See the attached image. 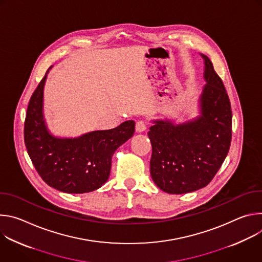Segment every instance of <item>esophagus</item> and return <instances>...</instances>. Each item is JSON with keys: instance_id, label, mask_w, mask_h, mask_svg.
<instances>
[{"instance_id": "obj_1", "label": "esophagus", "mask_w": 262, "mask_h": 262, "mask_svg": "<svg viewBox=\"0 0 262 262\" xmlns=\"http://www.w3.org/2000/svg\"><path fill=\"white\" fill-rule=\"evenodd\" d=\"M146 128H147V125H146V122L143 119L137 121V123H136V130L138 133H142V132L146 130Z\"/></svg>"}]
</instances>
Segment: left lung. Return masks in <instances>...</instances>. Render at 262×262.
Instances as JSON below:
<instances>
[{
  "label": "left lung",
  "mask_w": 262,
  "mask_h": 262,
  "mask_svg": "<svg viewBox=\"0 0 262 262\" xmlns=\"http://www.w3.org/2000/svg\"><path fill=\"white\" fill-rule=\"evenodd\" d=\"M205 60L207 84L201 95V116L182 124L156 121L148 137L152 155L150 174L169 194H185L206 186L225 161L232 138V112L225 87Z\"/></svg>",
  "instance_id": "left-lung-1"
}]
</instances>
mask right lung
Instances as JSON below:
<instances>
[{"label":"right lung","instance_id":"add662e5","mask_svg":"<svg viewBox=\"0 0 262 262\" xmlns=\"http://www.w3.org/2000/svg\"><path fill=\"white\" fill-rule=\"evenodd\" d=\"M46 78L47 73L27 108L24 139L28 155L36 171L52 188L68 194L95 191L106 182L112 157L133 137L135 122L128 120L115 128L92 132L77 139L54 138L42 116Z\"/></svg>","mask_w":262,"mask_h":262}]
</instances>
